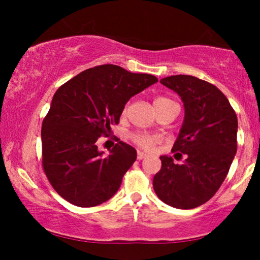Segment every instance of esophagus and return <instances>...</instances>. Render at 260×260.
<instances>
[{"label":"esophagus","mask_w":260,"mask_h":260,"mask_svg":"<svg viewBox=\"0 0 260 260\" xmlns=\"http://www.w3.org/2000/svg\"><path fill=\"white\" fill-rule=\"evenodd\" d=\"M145 156H147V154L143 153V151L138 150V154H137V157H138V160H143V159H144Z\"/></svg>","instance_id":"34e87169"}]
</instances>
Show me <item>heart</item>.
I'll return each mask as SVG.
<instances>
[{"mask_svg":"<svg viewBox=\"0 0 260 260\" xmlns=\"http://www.w3.org/2000/svg\"><path fill=\"white\" fill-rule=\"evenodd\" d=\"M169 101L171 100L168 99V98H162V96L156 98V99L154 100V106L160 105V104H164V103H169ZM132 139L136 144H138L140 148H144V149H151V147L155 144V142H156V139H155L154 137L149 136V134H144V133L133 134Z\"/></svg>","mask_w":260,"mask_h":260,"instance_id":"obj_1","label":"heart"}]
</instances>
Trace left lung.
Instances as JSON below:
<instances>
[{"mask_svg":"<svg viewBox=\"0 0 260 260\" xmlns=\"http://www.w3.org/2000/svg\"><path fill=\"white\" fill-rule=\"evenodd\" d=\"M160 83L183 103V123L172 151L186 154L187 159L178 165L171 156H160L153 187L168 205L193 209L215 194L228 176L237 151V116L221 90L205 80L178 74Z\"/></svg>","mask_w":260,"mask_h":260,"instance_id":"obj_1","label":"left lung"}]
</instances>
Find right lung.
Returning a JSON list of instances; mask_svg holds the SVG:
<instances>
[{"label":"right lung","instance_id":"1","mask_svg":"<svg viewBox=\"0 0 260 260\" xmlns=\"http://www.w3.org/2000/svg\"><path fill=\"white\" fill-rule=\"evenodd\" d=\"M156 82L151 74L101 64L59 86L44 118L41 142L44 171L62 198L90 208L116 194L137 151L118 142L105 156L96 143L120 122L127 101Z\"/></svg>","mask_w":260,"mask_h":260}]
</instances>
